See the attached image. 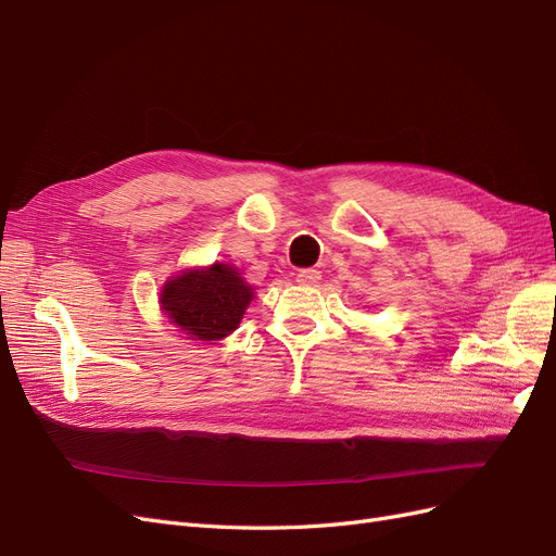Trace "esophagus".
<instances>
[{"label":"esophagus","instance_id":"34e87169","mask_svg":"<svg viewBox=\"0 0 556 556\" xmlns=\"http://www.w3.org/2000/svg\"><path fill=\"white\" fill-rule=\"evenodd\" d=\"M319 280H323V274H319L317 268H304V271L296 274V282L306 285V288H311V285H317Z\"/></svg>","mask_w":556,"mask_h":556}]
</instances>
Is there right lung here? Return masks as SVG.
Segmentation results:
<instances>
[{
  "label": "right lung",
  "mask_w": 556,
  "mask_h": 556,
  "mask_svg": "<svg viewBox=\"0 0 556 556\" xmlns=\"http://www.w3.org/2000/svg\"><path fill=\"white\" fill-rule=\"evenodd\" d=\"M252 299L255 288L237 266L213 262L182 268L166 278L160 290V308L185 339L213 345L239 329Z\"/></svg>",
  "instance_id": "1"
}]
</instances>
